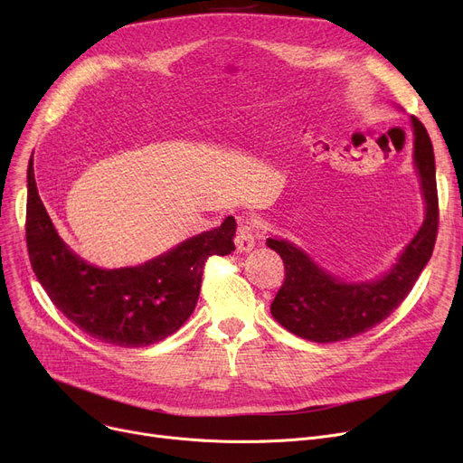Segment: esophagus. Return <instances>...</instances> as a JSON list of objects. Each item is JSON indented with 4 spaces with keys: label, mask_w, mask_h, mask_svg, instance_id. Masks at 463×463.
<instances>
[{
    "label": "esophagus",
    "mask_w": 463,
    "mask_h": 463,
    "mask_svg": "<svg viewBox=\"0 0 463 463\" xmlns=\"http://www.w3.org/2000/svg\"><path fill=\"white\" fill-rule=\"evenodd\" d=\"M255 248V231L250 222H241L236 232V250L240 253H250Z\"/></svg>",
    "instance_id": "esophagus-1"
}]
</instances>
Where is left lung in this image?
<instances>
[{"instance_id":"obj_1","label":"left lung","mask_w":463,"mask_h":463,"mask_svg":"<svg viewBox=\"0 0 463 463\" xmlns=\"http://www.w3.org/2000/svg\"><path fill=\"white\" fill-rule=\"evenodd\" d=\"M411 126L412 165L420 180L426 212L420 229L388 272L368 281H344L293 241L278 236L266 240V246L285 264V281L270 311L288 332L317 344L354 337L384 321L403 302L424 270L433 253L439 223L435 159L426 128L415 116H411Z\"/></svg>"}]
</instances>
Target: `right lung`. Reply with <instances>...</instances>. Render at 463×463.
<instances>
[{
	"mask_svg": "<svg viewBox=\"0 0 463 463\" xmlns=\"http://www.w3.org/2000/svg\"><path fill=\"white\" fill-rule=\"evenodd\" d=\"M236 223L191 236L163 255L126 269H99L72 251L48 215L28 165L26 240L48 298L88 335L116 347H146L175 334L197 306L203 266L234 251Z\"/></svg>",
	"mask_w": 463,
	"mask_h": 463,
	"instance_id": "right-lung-1",
	"label": "right lung"
}]
</instances>
